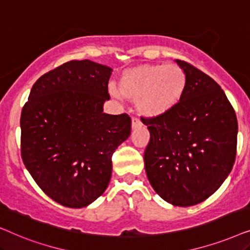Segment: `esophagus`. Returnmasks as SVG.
Instances as JSON below:
<instances>
[{
  "label": "esophagus",
  "mask_w": 250,
  "mask_h": 250,
  "mask_svg": "<svg viewBox=\"0 0 250 250\" xmlns=\"http://www.w3.org/2000/svg\"><path fill=\"white\" fill-rule=\"evenodd\" d=\"M142 123L139 121L138 118H132V129H136L139 127H141Z\"/></svg>",
  "instance_id": "1"
}]
</instances>
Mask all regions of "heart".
<instances>
[{"instance_id": "heart-1", "label": "heart", "mask_w": 250, "mask_h": 250, "mask_svg": "<svg viewBox=\"0 0 250 250\" xmlns=\"http://www.w3.org/2000/svg\"><path fill=\"white\" fill-rule=\"evenodd\" d=\"M186 71L175 63L138 64L124 70L119 86L111 88V94L119 93L131 101H136L141 115L148 118L163 117L175 109L187 90Z\"/></svg>"}]
</instances>
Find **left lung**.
<instances>
[{
	"label": "left lung",
	"instance_id": "1",
	"mask_svg": "<svg viewBox=\"0 0 250 250\" xmlns=\"http://www.w3.org/2000/svg\"><path fill=\"white\" fill-rule=\"evenodd\" d=\"M187 90L175 109L146 119L150 141L145 167L156 193L174 206L206 200L230 174L237 151L238 122L220 85L186 61Z\"/></svg>",
	"mask_w": 250,
	"mask_h": 250
}]
</instances>
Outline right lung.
<instances>
[{
  "label": "right lung",
  "mask_w": 250,
  "mask_h": 250,
  "mask_svg": "<svg viewBox=\"0 0 250 250\" xmlns=\"http://www.w3.org/2000/svg\"><path fill=\"white\" fill-rule=\"evenodd\" d=\"M111 74L94 61H69L41 76L22 108V162L62 206L86 207L104 192L112 153L131 134L127 115L104 112Z\"/></svg>",
  "instance_id": "add662e5"
}]
</instances>
